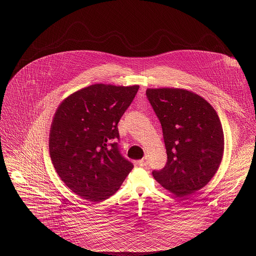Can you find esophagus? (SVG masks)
<instances>
[{
  "instance_id": "obj_1",
  "label": "esophagus",
  "mask_w": 256,
  "mask_h": 256,
  "mask_svg": "<svg viewBox=\"0 0 256 256\" xmlns=\"http://www.w3.org/2000/svg\"><path fill=\"white\" fill-rule=\"evenodd\" d=\"M148 158H147V156H146L144 158H142V160H140L138 161V165L140 166V167H144V166H147L148 165Z\"/></svg>"
}]
</instances>
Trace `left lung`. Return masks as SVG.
Segmentation results:
<instances>
[{
	"label": "left lung",
	"mask_w": 256,
	"mask_h": 256,
	"mask_svg": "<svg viewBox=\"0 0 256 256\" xmlns=\"http://www.w3.org/2000/svg\"><path fill=\"white\" fill-rule=\"evenodd\" d=\"M146 95L160 120L167 162L152 172L176 196L200 190L216 174L224 153L222 124L212 106L184 89H147Z\"/></svg>",
	"instance_id": "8db88e82"
}]
</instances>
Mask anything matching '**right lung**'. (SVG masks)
<instances>
[{"instance_id":"add662e5","label":"right lung","mask_w":256,"mask_h":256,"mask_svg":"<svg viewBox=\"0 0 256 256\" xmlns=\"http://www.w3.org/2000/svg\"><path fill=\"white\" fill-rule=\"evenodd\" d=\"M138 85L95 84L66 97L50 132V155L66 186L84 200L99 202L114 194L134 168L120 151L118 124Z\"/></svg>"}]
</instances>
